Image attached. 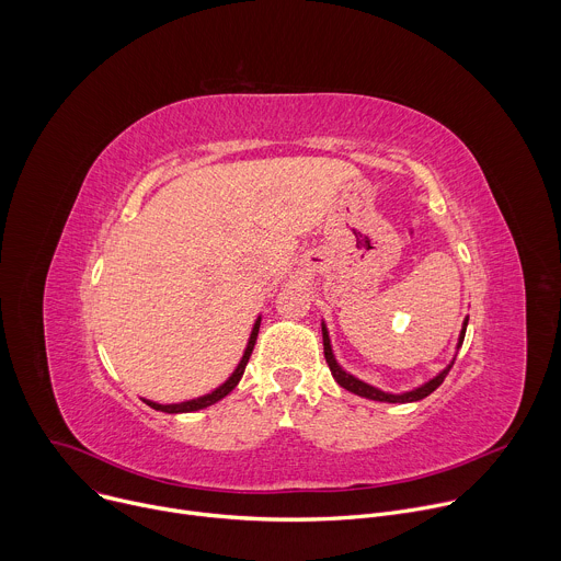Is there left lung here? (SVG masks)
I'll return each mask as SVG.
<instances>
[{
	"label": "left lung",
	"instance_id": "1",
	"mask_svg": "<svg viewBox=\"0 0 561 561\" xmlns=\"http://www.w3.org/2000/svg\"><path fill=\"white\" fill-rule=\"evenodd\" d=\"M466 327H468V319H463V327H461V333H459L457 348H461V344H463ZM322 335H324V357H327V364H329V368H331L335 381H337L342 388H346V390H351V392H355V394H362V397H366V399H375V402H388V404H397V402H402V404H407V402H420V399L428 397L435 388L442 386V381L446 379L448 370H450L453 364H455V359H453L437 377H433L431 381H426L424 386H420V388H415V390H409V392H402V394H392V392H383V390H379V388H375V386H370V383H366V381H362V379L348 375V373L335 362L327 324H322Z\"/></svg>",
	"mask_w": 561,
	"mask_h": 561
}]
</instances>
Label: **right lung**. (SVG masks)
Returning a JSON list of instances; mask_svg holds the SVG:
<instances>
[{"label": "right lung", "mask_w": 561, "mask_h": 561, "mask_svg": "<svg viewBox=\"0 0 561 561\" xmlns=\"http://www.w3.org/2000/svg\"><path fill=\"white\" fill-rule=\"evenodd\" d=\"M260 322H262V317L257 319L255 327H253V333H251V340H249V346H247V351H244L242 362L237 364L234 373H232L219 388H215L213 392H208V394H204V397L188 399V402H182V404H157V402H150V399H144V402H146L150 409L162 411V413H193V411H199V409H206V407H213L215 402H219V399H224V397L239 383V379H242V375H244V370H247V364H249V359H251V353H253V348H255V342H257Z\"/></svg>", "instance_id": "right-lung-1"}]
</instances>
